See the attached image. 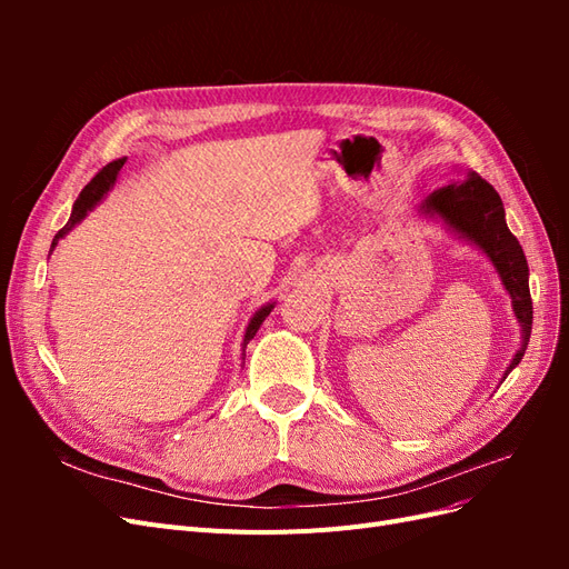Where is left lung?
Masks as SVG:
<instances>
[{
  "mask_svg": "<svg viewBox=\"0 0 569 569\" xmlns=\"http://www.w3.org/2000/svg\"><path fill=\"white\" fill-rule=\"evenodd\" d=\"M422 209L427 213L441 216L456 232L468 237L472 244H477L491 258V263L496 266L498 274H501L508 295L512 297L515 316H518L522 325V347L515 353L510 368L506 370L508 377V372L520 363L527 351L533 311L529 295L527 258L520 242L506 226L501 197H498V192L487 180H481L477 173H472L465 182H453L449 187L437 189L435 194H429L425 199Z\"/></svg>",
  "mask_w": 569,
  "mask_h": 569,
  "instance_id": "1",
  "label": "left lung"
}]
</instances>
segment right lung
<instances>
[{
	"label": "right lung",
	"mask_w": 569,
	"mask_h": 569,
	"mask_svg": "<svg viewBox=\"0 0 569 569\" xmlns=\"http://www.w3.org/2000/svg\"><path fill=\"white\" fill-rule=\"evenodd\" d=\"M123 163H126V159H118V161H113V163H109V166H104L99 170V173L84 184V189L80 192V197H78V201L73 203V213H71V218H68V222L66 226L57 232V237H54V242H51V249H54L57 244H59V239L71 230L76 222H80L84 216H88V211H92L94 206L104 199V194L109 192V189L113 187V182H116V176H118V170L123 168ZM272 311V303L270 306H263L261 311H258L253 318H251V322H249V327H247V335H244V347L247 343L253 339V335L258 332V327L263 325V320H266V316Z\"/></svg>",
	"instance_id": "obj_1"
}]
</instances>
